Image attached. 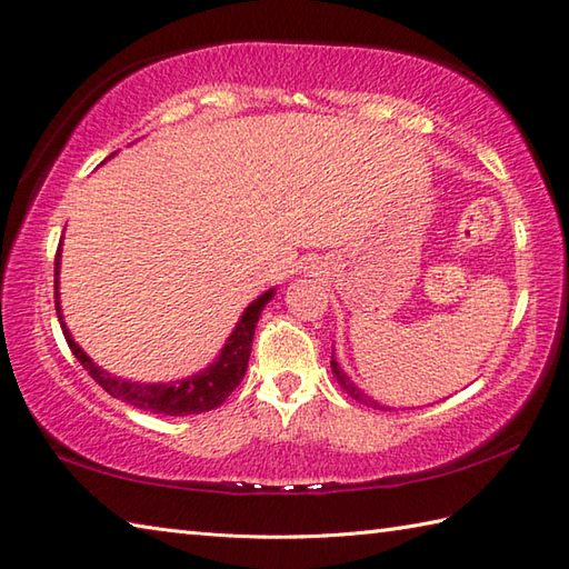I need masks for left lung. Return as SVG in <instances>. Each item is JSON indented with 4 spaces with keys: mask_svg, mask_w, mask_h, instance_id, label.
I'll use <instances>...</instances> for the list:
<instances>
[{
    "mask_svg": "<svg viewBox=\"0 0 569 569\" xmlns=\"http://www.w3.org/2000/svg\"><path fill=\"white\" fill-rule=\"evenodd\" d=\"M330 367H332V373H335V377H337V381H340L342 383V389L349 393V396H352L355 398V401H359V403H365V406H371V408H383V406H379L377 401H371V398L365 393V391H361V389H357V386L352 383V381H349V377H347V373L340 369V365H337V361L332 359L330 361Z\"/></svg>",
    "mask_w": 569,
    "mask_h": 569,
    "instance_id": "1",
    "label": "left lung"
}]
</instances>
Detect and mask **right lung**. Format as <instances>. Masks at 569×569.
Returning <instances> with one entry per match:
<instances>
[{"label":"right lung","mask_w":569,"mask_h":569,"mask_svg":"<svg viewBox=\"0 0 569 569\" xmlns=\"http://www.w3.org/2000/svg\"><path fill=\"white\" fill-rule=\"evenodd\" d=\"M58 269H60V247L56 253V312H58L60 328H63L70 352L76 355V359L84 367V371H88L107 393L119 398V401H124L129 406L141 408V410H151V413H161V416L204 413V410H212L227 401V396L237 389L241 379H244L249 355H251L253 330H257V322H259L263 306L273 298V288H271V291L259 296L244 312H241V320L237 322L234 332L227 337V345L222 347L220 357H217V361H212V365L204 371L196 373V377H190V379H183V381H173V383H137V381L117 379V377H112V373L100 369L88 355L82 352L78 342L72 340V335L68 332L66 322H63V316H60Z\"/></svg>","instance_id":"1"}]
</instances>
